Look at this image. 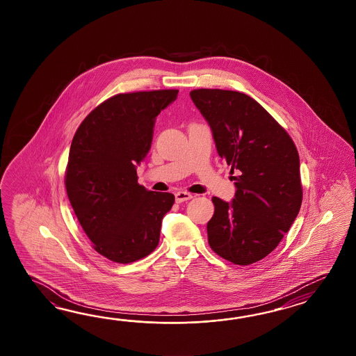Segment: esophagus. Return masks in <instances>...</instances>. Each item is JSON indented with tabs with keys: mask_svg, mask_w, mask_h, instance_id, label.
<instances>
[{
	"mask_svg": "<svg viewBox=\"0 0 356 356\" xmlns=\"http://www.w3.org/2000/svg\"><path fill=\"white\" fill-rule=\"evenodd\" d=\"M193 196H192L189 192H183V191H181V192H177V193H175V201H177L178 204H181V202H184V201H188Z\"/></svg>",
	"mask_w": 356,
	"mask_h": 356,
	"instance_id": "34e87169",
	"label": "esophagus"
}]
</instances>
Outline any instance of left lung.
<instances>
[{"instance_id": "8db88e82", "label": "left lung", "mask_w": 356, "mask_h": 356, "mask_svg": "<svg viewBox=\"0 0 356 356\" xmlns=\"http://www.w3.org/2000/svg\"><path fill=\"white\" fill-rule=\"evenodd\" d=\"M191 98L209 122L221 159L232 165V204L212 197L207 222L211 250L248 266L273 252L302 200L299 154L288 132L264 106L239 91L195 89Z\"/></svg>"}]
</instances>
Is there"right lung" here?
<instances>
[{"label":"right lung","mask_w":356,"mask_h":356,"mask_svg":"<svg viewBox=\"0 0 356 356\" xmlns=\"http://www.w3.org/2000/svg\"><path fill=\"white\" fill-rule=\"evenodd\" d=\"M177 97V89L117 94L94 108L72 138L70 204L92 248L117 264L158 247L161 220L175 204V195L138 184L136 164L150 150L156 115Z\"/></svg>","instance_id":"add662e5"}]
</instances>
